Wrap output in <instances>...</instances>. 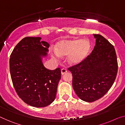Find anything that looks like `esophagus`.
Listing matches in <instances>:
<instances>
[{"mask_svg":"<svg viewBox=\"0 0 125 125\" xmlns=\"http://www.w3.org/2000/svg\"><path fill=\"white\" fill-rule=\"evenodd\" d=\"M67 72V70L65 68H63L61 70V74H62V75H63V74L66 73Z\"/></svg>","mask_w":125,"mask_h":125,"instance_id":"1","label":"esophagus"}]
</instances>
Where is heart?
Listing matches in <instances>:
<instances>
[{
  "mask_svg": "<svg viewBox=\"0 0 125 125\" xmlns=\"http://www.w3.org/2000/svg\"><path fill=\"white\" fill-rule=\"evenodd\" d=\"M92 50V44L89 39H63L55 45V51L51 52L52 57L59 60L61 55H68V63L76 66L86 60Z\"/></svg>",
  "mask_w": 125,
  "mask_h": 125,
  "instance_id": "heart-1",
  "label": "heart"
}]
</instances>
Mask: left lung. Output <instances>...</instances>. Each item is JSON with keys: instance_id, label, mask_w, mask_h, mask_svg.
Masks as SVG:
<instances>
[{"instance_id": "8db88e82", "label": "left lung", "mask_w": 125, "mask_h": 125, "mask_svg": "<svg viewBox=\"0 0 125 125\" xmlns=\"http://www.w3.org/2000/svg\"><path fill=\"white\" fill-rule=\"evenodd\" d=\"M95 45L90 55L80 64L69 68L72 86L80 99L93 102L103 96L116 79L118 63L112 45L103 36L93 34Z\"/></svg>"}]
</instances>
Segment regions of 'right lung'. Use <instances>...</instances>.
Returning <instances> with one entry per match:
<instances>
[{
    "mask_svg": "<svg viewBox=\"0 0 125 125\" xmlns=\"http://www.w3.org/2000/svg\"><path fill=\"white\" fill-rule=\"evenodd\" d=\"M41 39H22L9 59L11 79L17 93L25 103L37 108L46 107L54 100L61 78L60 68L51 71L43 65L49 45Z\"/></svg>",
    "mask_w": 125,
    "mask_h": 125,
    "instance_id": "obj_1",
    "label": "right lung"
}]
</instances>
